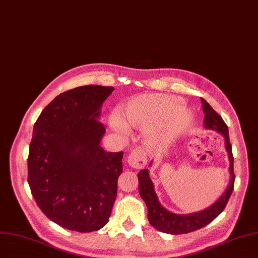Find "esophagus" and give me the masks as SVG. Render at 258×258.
<instances>
[{"label": "esophagus", "instance_id": "obj_1", "mask_svg": "<svg viewBox=\"0 0 258 258\" xmlns=\"http://www.w3.org/2000/svg\"><path fill=\"white\" fill-rule=\"evenodd\" d=\"M128 164L133 168H144L147 164V157L146 153L141 147H137L133 149L129 157H128Z\"/></svg>", "mask_w": 258, "mask_h": 258}]
</instances>
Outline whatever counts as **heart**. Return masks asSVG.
Here are the masks:
<instances>
[{"label":"heart","mask_w":258,"mask_h":258,"mask_svg":"<svg viewBox=\"0 0 258 258\" xmlns=\"http://www.w3.org/2000/svg\"><path fill=\"white\" fill-rule=\"evenodd\" d=\"M182 101L167 95H143L130 100L121 111L122 121L127 126L145 130L164 117L173 114V119L179 126H185L189 121L190 115L185 109H180ZM112 127L119 133H125L126 128L118 119L112 120Z\"/></svg>","instance_id":"1"}]
</instances>
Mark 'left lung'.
Here are the masks:
<instances>
[{
	"instance_id": "8db88e82",
	"label": "left lung",
	"mask_w": 258,
	"mask_h": 258,
	"mask_svg": "<svg viewBox=\"0 0 258 258\" xmlns=\"http://www.w3.org/2000/svg\"><path fill=\"white\" fill-rule=\"evenodd\" d=\"M202 110L204 112V125L205 128L213 129L218 131L225 139V149L229 153L230 159V173L231 182L229 184L228 189L215 202L211 208L204 210L199 213H195L190 215H178L173 214L166 209H164L160 204L158 197L153 188V184L149 178L148 169H143L138 173L139 178V191L143 200L145 201L148 209V220L154 229L160 232L178 235L186 234L189 232L197 231L203 226L211 223L217 216L224 210L226 203H228L231 195L234 189L235 173L233 167V153L232 145L229 138V129L222 117L216 112L209 102L201 98Z\"/></svg>"
}]
</instances>
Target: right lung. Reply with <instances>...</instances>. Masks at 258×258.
<instances>
[{
    "instance_id": "obj_1",
    "label": "right lung",
    "mask_w": 258,
    "mask_h": 258,
    "mask_svg": "<svg viewBox=\"0 0 258 258\" xmlns=\"http://www.w3.org/2000/svg\"><path fill=\"white\" fill-rule=\"evenodd\" d=\"M113 87L84 86L59 94L34 125L28 184L48 219L71 231H98L109 221L122 172L123 152L100 146L97 118Z\"/></svg>"
}]
</instances>
